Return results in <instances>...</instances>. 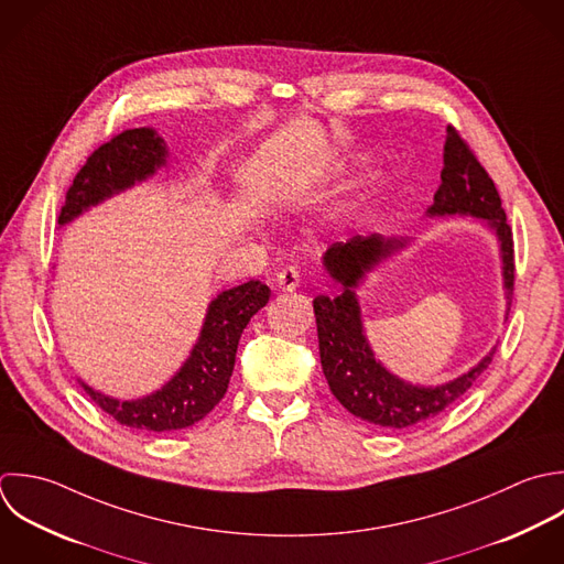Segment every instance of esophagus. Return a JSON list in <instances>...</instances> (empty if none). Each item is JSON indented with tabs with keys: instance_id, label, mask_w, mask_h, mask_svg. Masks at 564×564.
I'll return each mask as SVG.
<instances>
[{
	"instance_id": "obj_1",
	"label": "esophagus",
	"mask_w": 564,
	"mask_h": 564,
	"mask_svg": "<svg viewBox=\"0 0 564 564\" xmlns=\"http://www.w3.org/2000/svg\"><path fill=\"white\" fill-rule=\"evenodd\" d=\"M301 283V274L296 268H283L279 274H276V288L283 290V292H294Z\"/></svg>"
}]
</instances>
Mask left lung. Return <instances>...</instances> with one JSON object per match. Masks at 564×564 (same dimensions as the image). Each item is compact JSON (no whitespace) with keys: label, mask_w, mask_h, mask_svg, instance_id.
Listing matches in <instances>:
<instances>
[{"label":"left lung","mask_w":564,"mask_h":564,"mask_svg":"<svg viewBox=\"0 0 564 564\" xmlns=\"http://www.w3.org/2000/svg\"><path fill=\"white\" fill-rule=\"evenodd\" d=\"M431 215H473L488 221L501 241L503 279L508 305L514 294V239L501 206V195L477 160L464 135L448 124L444 144L442 184L435 193ZM406 241L382 237L378 232L356 235L347 243L336 241L325 252L327 272L343 285L336 294H318L314 299V316L318 327L321 365L336 400L356 417L387 431H406L431 422L453 406L473 382L488 369L497 349H492L475 369L442 387H413L391 376L376 358L362 334L360 307L354 294L358 281L378 261L400 250ZM510 312V307H508Z\"/></svg>","instance_id":"obj_1"}]
</instances>
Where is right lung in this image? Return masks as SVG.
Wrapping results in <instances>:
<instances>
[{"instance_id":"1","label":"right lung","mask_w":564,"mask_h":564,"mask_svg":"<svg viewBox=\"0 0 564 564\" xmlns=\"http://www.w3.org/2000/svg\"><path fill=\"white\" fill-rule=\"evenodd\" d=\"M164 140L149 127L124 129L91 151L65 193L58 224L85 208L151 175L164 164ZM270 301V288L248 281L221 292L208 307L197 345L177 376L153 395L135 402H118L80 382L89 400L118 424L135 431L164 433L193 426L204 420L224 398L241 332Z\"/></svg>"}]
</instances>
